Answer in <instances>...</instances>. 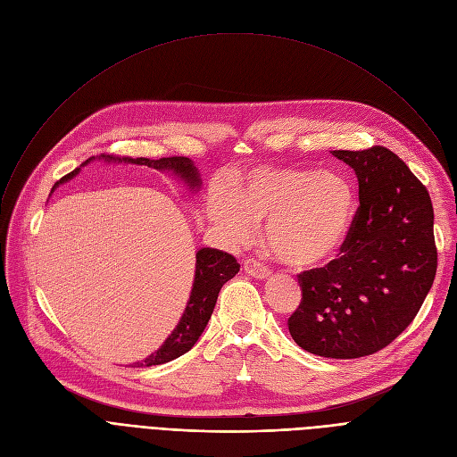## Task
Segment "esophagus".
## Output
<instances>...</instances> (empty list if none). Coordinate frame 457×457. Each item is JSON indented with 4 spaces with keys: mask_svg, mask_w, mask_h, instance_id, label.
Masks as SVG:
<instances>
[{
    "mask_svg": "<svg viewBox=\"0 0 457 457\" xmlns=\"http://www.w3.org/2000/svg\"><path fill=\"white\" fill-rule=\"evenodd\" d=\"M245 272L252 278H257V279H267L270 278V269L262 265L261 261H255V259H246L245 261Z\"/></svg>",
    "mask_w": 457,
    "mask_h": 457,
    "instance_id": "esophagus-1",
    "label": "esophagus"
}]
</instances>
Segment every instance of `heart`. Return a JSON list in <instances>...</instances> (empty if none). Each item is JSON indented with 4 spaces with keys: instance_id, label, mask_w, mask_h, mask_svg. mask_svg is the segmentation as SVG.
<instances>
[{
    "instance_id": "obj_1",
    "label": "heart",
    "mask_w": 457,
    "mask_h": 457,
    "mask_svg": "<svg viewBox=\"0 0 457 457\" xmlns=\"http://www.w3.org/2000/svg\"><path fill=\"white\" fill-rule=\"evenodd\" d=\"M209 219L231 241L246 243L267 222L265 241L285 267L317 269L339 255L355 216L346 178L309 168H257L237 178L231 192L212 185Z\"/></svg>"
}]
</instances>
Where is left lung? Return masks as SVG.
Masks as SVG:
<instances>
[{
	"label": "left lung",
	"instance_id": "obj_1",
	"mask_svg": "<svg viewBox=\"0 0 457 457\" xmlns=\"http://www.w3.org/2000/svg\"><path fill=\"white\" fill-rule=\"evenodd\" d=\"M331 154L353 168L359 207L341 255L298 274L302 302L287 324L305 352L355 359L391 345L434 285V207L426 187L391 150Z\"/></svg>",
	"mask_w": 457,
	"mask_h": 457
}]
</instances>
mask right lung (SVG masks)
I'll return each mask as SVG.
<instances>
[{
  "mask_svg": "<svg viewBox=\"0 0 457 457\" xmlns=\"http://www.w3.org/2000/svg\"><path fill=\"white\" fill-rule=\"evenodd\" d=\"M94 157L87 159L83 164L90 162ZM100 159L105 161H118V162H133V164H144L155 168V170H168L174 176L181 178L190 188H198L200 187V174L198 168L195 166L188 157H162V159H146V157H112V155H100ZM81 164V166H83ZM79 172V168H76L74 172H70L64 176L59 183H64L68 179L74 178ZM55 183V187L59 185ZM241 269L237 259L222 250L216 248H202L196 253V274H195V283H192V291L190 298L187 302V307L183 311V317L176 329L168 335L162 346L148 355L140 365L144 367H154V365H162L172 361V359L187 353L192 346L196 345L200 339V335L204 333L212 309L216 303V298H219V293L222 289V285L229 281L237 272Z\"/></svg>",
  "mask_w": 457,
  "mask_h": 457,
  "instance_id": "right-lung-1",
  "label": "right lung"
}]
</instances>
